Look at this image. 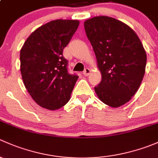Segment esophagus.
<instances>
[{
  "label": "esophagus",
  "mask_w": 158,
  "mask_h": 158,
  "mask_svg": "<svg viewBox=\"0 0 158 158\" xmlns=\"http://www.w3.org/2000/svg\"><path fill=\"white\" fill-rule=\"evenodd\" d=\"M90 70L89 69V68H85V69H84L83 74H84V76H88L89 74H90Z\"/></svg>",
  "instance_id": "obj_1"
}]
</instances>
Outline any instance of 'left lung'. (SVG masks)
Returning <instances> with one entry per match:
<instances>
[{"mask_svg":"<svg viewBox=\"0 0 158 158\" xmlns=\"http://www.w3.org/2000/svg\"><path fill=\"white\" fill-rule=\"evenodd\" d=\"M102 80L94 87L103 103L118 107L139 90L145 71L147 55L139 38L128 26L100 16L84 22Z\"/></svg>","mask_w":158,"mask_h":158,"instance_id":"1","label":"left lung"}]
</instances>
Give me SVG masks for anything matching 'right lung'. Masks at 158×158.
<instances>
[{"label": "right lung", "mask_w": 158, "mask_h": 158, "mask_svg": "<svg viewBox=\"0 0 158 158\" xmlns=\"http://www.w3.org/2000/svg\"><path fill=\"white\" fill-rule=\"evenodd\" d=\"M79 21L56 19L36 29L20 50V71L26 88L40 106L55 110L70 100L78 76L69 74L63 56Z\"/></svg>", "instance_id": "1"}]
</instances>
